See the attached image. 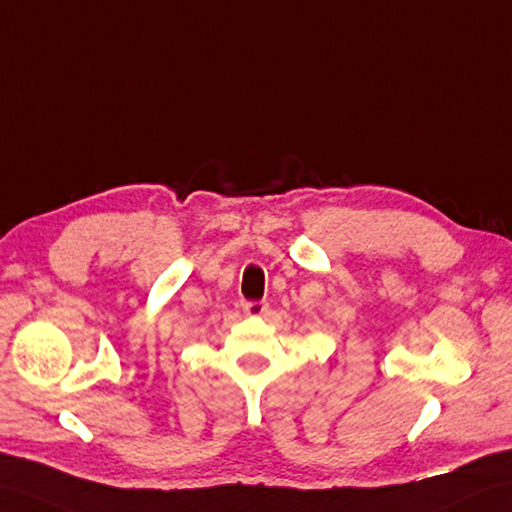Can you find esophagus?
I'll list each match as a JSON object with an SVG mask.
<instances>
[{"mask_svg": "<svg viewBox=\"0 0 512 512\" xmlns=\"http://www.w3.org/2000/svg\"><path fill=\"white\" fill-rule=\"evenodd\" d=\"M242 310L248 316H261V314H266L268 303L266 301H244L242 303Z\"/></svg>", "mask_w": 512, "mask_h": 512, "instance_id": "34e87169", "label": "esophagus"}]
</instances>
